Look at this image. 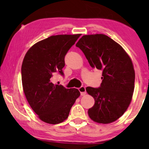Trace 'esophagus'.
Segmentation results:
<instances>
[{
    "label": "esophagus",
    "instance_id": "esophagus-1",
    "mask_svg": "<svg viewBox=\"0 0 149 149\" xmlns=\"http://www.w3.org/2000/svg\"><path fill=\"white\" fill-rule=\"evenodd\" d=\"M78 89H79V92L81 93V96H84V95L86 94V89H85V87L81 86V87H80Z\"/></svg>",
    "mask_w": 149,
    "mask_h": 149
}]
</instances>
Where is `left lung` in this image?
Returning a JSON list of instances; mask_svg holds the SVG:
<instances>
[{
    "label": "left lung",
    "mask_w": 149,
    "mask_h": 149,
    "mask_svg": "<svg viewBox=\"0 0 149 149\" xmlns=\"http://www.w3.org/2000/svg\"><path fill=\"white\" fill-rule=\"evenodd\" d=\"M93 68L102 71L100 87H87L95 99L88 110L91 120L109 123L124 114L134 91L135 71L132 60L120 45L103 34L84 35L75 45Z\"/></svg>",
    "instance_id": "1"
}]
</instances>
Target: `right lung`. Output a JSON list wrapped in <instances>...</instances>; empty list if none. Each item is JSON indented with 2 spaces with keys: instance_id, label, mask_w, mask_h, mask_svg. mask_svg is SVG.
Here are the masks:
<instances>
[{
  "instance_id": "obj_1",
  "label": "right lung",
  "mask_w": 149,
  "mask_h": 149,
  "mask_svg": "<svg viewBox=\"0 0 149 149\" xmlns=\"http://www.w3.org/2000/svg\"><path fill=\"white\" fill-rule=\"evenodd\" d=\"M80 35L50 36L32 46L24 57L21 71L24 92L30 107L46 123L64 122L80 95L77 89L51 82L56 74L64 76L65 56Z\"/></svg>"
}]
</instances>
